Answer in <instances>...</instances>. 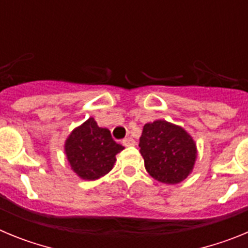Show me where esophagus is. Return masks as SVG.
Segmentation results:
<instances>
[{"instance_id": "esophagus-1", "label": "esophagus", "mask_w": 248, "mask_h": 248, "mask_svg": "<svg viewBox=\"0 0 248 248\" xmlns=\"http://www.w3.org/2000/svg\"><path fill=\"white\" fill-rule=\"evenodd\" d=\"M123 145H125V146L135 145V140L133 139V138H125V139L123 140Z\"/></svg>"}]
</instances>
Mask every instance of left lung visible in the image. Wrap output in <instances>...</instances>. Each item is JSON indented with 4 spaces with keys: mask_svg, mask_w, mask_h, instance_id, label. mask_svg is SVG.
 Instances as JSON below:
<instances>
[{
    "mask_svg": "<svg viewBox=\"0 0 248 248\" xmlns=\"http://www.w3.org/2000/svg\"><path fill=\"white\" fill-rule=\"evenodd\" d=\"M139 146L146 171L155 180L170 185L189 176L198 156L196 144L189 133L166 120L145 124Z\"/></svg>",
    "mask_w": 248,
    "mask_h": 248,
    "instance_id": "1",
    "label": "left lung"
}]
</instances>
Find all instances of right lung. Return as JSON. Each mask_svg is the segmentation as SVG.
<instances>
[{
    "label": "right lung",
    "mask_w": 248,
    "mask_h": 248,
    "mask_svg": "<svg viewBox=\"0 0 248 248\" xmlns=\"http://www.w3.org/2000/svg\"><path fill=\"white\" fill-rule=\"evenodd\" d=\"M123 149L108 129L98 126L94 118L74 129L64 144L68 163L83 180H97L108 174L117 160L115 155Z\"/></svg>",
    "instance_id": "add662e5"
}]
</instances>
